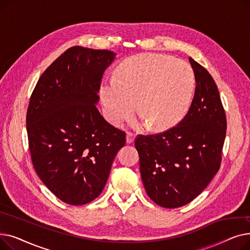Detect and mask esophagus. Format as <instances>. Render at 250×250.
Masks as SVG:
<instances>
[{
    "instance_id": "esophagus-1",
    "label": "esophagus",
    "mask_w": 250,
    "mask_h": 250,
    "mask_svg": "<svg viewBox=\"0 0 250 250\" xmlns=\"http://www.w3.org/2000/svg\"><path fill=\"white\" fill-rule=\"evenodd\" d=\"M134 140H135V134L132 132H127L126 133V143L130 144L134 142Z\"/></svg>"
}]
</instances>
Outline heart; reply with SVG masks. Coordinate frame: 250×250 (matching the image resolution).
Masks as SVG:
<instances>
[{
    "label": "heart",
    "mask_w": 250,
    "mask_h": 250,
    "mask_svg": "<svg viewBox=\"0 0 250 250\" xmlns=\"http://www.w3.org/2000/svg\"><path fill=\"white\" fill-rule=\"evenodd\" d=\"M194 87L195 75L187 62L163 54L137 55L120 64L115 79L104 81V113L117 125L135 113L138 103L142 125L165 129L186 115Z\"/></svg>",
    "instance_id": "1"
}]
</instances>
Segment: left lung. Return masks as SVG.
<instances>
[{
    "label": "left lung",
    "instance_id": "8db88e82",
    "mask_svg": "<svg viewBox=\"0 0 250 250\" xmlns=\"http://www.w3.org/2000/svg\"><path fill=\"white\" fill-rule=\"evenodd\" d=\"M195 92L186 116L173 127L139 135L135 146L150 199L163 208L190 203L219 171L227 121L218 87L202 64L189 58Z\"/></svg>",
    "mask_w": 250,
    "mask_h": 250
}]
</instances>
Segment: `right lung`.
I'll list each match as a JSON object with an SVG mask.
<instances>
[{
  "mask_svg": "<svg viewBox=\"0 0 250 250\" xmlns=\"http://www.w3.org/2000/svg\"><path fill=\"white\" fill-rule=\"evenodd\" d=\"M106 49L73 46L38 79L26 114L33 167L65 204L79 206L103 190L125 132L104 120L95 104L102 75L114 60Z\"/></svg>",
  "mask_w": 250,
  "mask_h": 250,
  "instance_id": "add662e5",
  "label": "right lung"
}]
</instances>
